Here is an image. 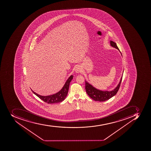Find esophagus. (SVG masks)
<instances>
[{"label":"esophagus","instance_id":"1","mask_svg":"<svg viewBox=\"0 0 151 151\" xmlns=\"http://www.w3.org/2000/svg\"><path fill=\"white\" fill-rule=\"evenodd\" d=\"M75 70L76 73H81V72H82V69H81L80 66H76V68H75Z\"/></svg>","mask_w":151,"mask_h":151}]
</instances>
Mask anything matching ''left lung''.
<instances>
[{"mask_svg":"<svg viewBox=\"0 0 151 151\" xmlns=\"http://www.w3.org/2000/svg\"><path fill=\"white\" fill-rule=\"evenodd\" d=\"M110 45L111 47L118 49L119 50V48L117 46L115 42H113V41H110ZM121 53V52H120ZM122 55V54H121ZM124 72V71H123ZM122 77L121 78L120 82L118 83L116 87H115L114 89L112 91H102L100 90L97 89L93 86L90 84L87 81L85 80L86 82V92L87 93V94L91 97L92 99L96 101H99V102H104L108 100L109 99L112 98L114 96H115L117 93L119 87L120 86L121 83Z\"/></svg>","mask_w":151,"mask_h":151,"instance_id":"left-lung-1","label":"left lung"}]
</instances>
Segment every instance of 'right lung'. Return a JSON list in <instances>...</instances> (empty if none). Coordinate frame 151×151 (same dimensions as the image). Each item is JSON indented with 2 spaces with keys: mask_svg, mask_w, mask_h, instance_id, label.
Segmentation results:
<instances>
[{
  "mask_svg": "<svg viewBox=\"0 0 151 151\" xmlns=\"http://www.w3.org/2000/svg\"><path fill=\"white\" fill-rule=\"evenodd\" d=\"M73 78V76L71 75V76L68 78V80H66L62 88L60 90L59 92L55 93V94L50 95V96H40L34 92L32 89H31V91L37 97H39L43 101H44L45 102L47 103V104H55V103H60L64 100L65 97H66L68 92L70 83L71 82Z\"/></svg>",
  "mask_w": 151,
  "mask_h": 151,
  "instance_id": "add662e5",
  "label": "right lung"
}]
</instances>
